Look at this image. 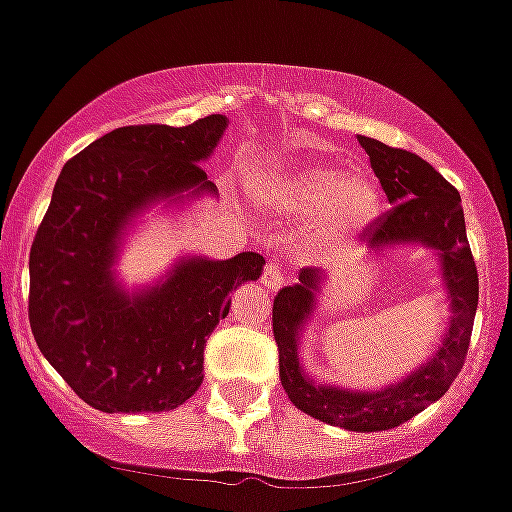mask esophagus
<instances>
[{
	"mask_svg": "<svg viewBox=\"0 0 512 512\" xmlns=\"http://www.w3.org/2000/svg\"><path fill=\"white\" fill-rule=\"evenodd\" d=\"M261 283L268 288V291H278V288L286 283V271H283L278 263H266L261 273Z\"/></svg>",
	"mask_w": 512,
	"mask_h": 512,
	"instance_id": "obj_1",
	"label": "esophagus"
}]
</instances>
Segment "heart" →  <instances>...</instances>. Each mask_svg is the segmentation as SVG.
I'll return each mask as SVG.
<instances>
[{"mask_svg":"<svg viewBox=\"0 0 512 512\" xmlns=\"http://www.w3.org/2000/svg\"><path fill=\"white\" fill-rule=\"evenodd\" d=\"M263 204L286 214H313L303 246L313 254L338 249L366 229L378 211V189L366 174H341L331 166H303L254 184Z\"/></svg>","mask_w":512,"mask_h":512,"instance_id":"b5f03b06","label":"heart"}]
</instances>
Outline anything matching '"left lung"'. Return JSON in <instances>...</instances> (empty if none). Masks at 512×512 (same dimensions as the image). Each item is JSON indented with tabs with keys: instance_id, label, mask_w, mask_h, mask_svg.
I'll list each match as a JSON object with an SVG mask.
<instances>
[{
	"instance_id": "8db88e82",
	"label": "left lung",
	"mask_w": 512,
	"mask_h": 512,
	"mask_svg": "<svg viewBox=\"0 0 512 512\" xmlns=\"http://www.w3.org/2000/svg\"><path fill=\"white\" fill-rule=\"evenodd\" d=\"M358 144L371 159L373 174L381 181L391 209L363 229L371 249L388 244H418L435 249L443 266V281L450 298V321L443 343L426 366L413 371L396 386L383 391H346L316 386L298 363V331L313 308V293L321 286L318 268H301L296 286H286L273 298V338L278 346V376L286 396L298 411L356 433L396 428L426 411L445 396L465 363L478 308V268L465 236L460 194L421 156L393 149L368 136Z\"/></svg>"
}]
</instances>
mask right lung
<instances>
[{
    "label": "right lung",
    "instance_id": "1",
    "mask_svg": "<svg viewBox=\"0 0 512 512\" xmlns=\"http://www.w3.org/2000/svg\"><path fill=\"white\" fill-rule=\"evenodd\" d=\"M226 116L189 126L109 131L64 164L29 251V326L59 376L104 413L179 408L204 381V346L229 316L234 288L256 281L254 251L189 258L164 283L129 296L111 276L126 221L161 196L216 191L199 161Z\"/></svg>",
    "mask_w": 512,
    "mask_h": 512
}]
</instances>
